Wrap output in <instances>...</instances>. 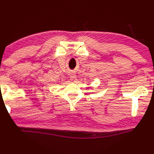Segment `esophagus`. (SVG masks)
Wrapping results in <instances>:
<instances>
[{
  "mask_svg": "<svg viewBox=\"0 0 154 154\" xmlns=\"http://www.w3.org/2000/svg\"><path fill=\"white\" fill-rule=\"evenodd\" d=\"M70 77L72 78V79H74L76 77V74H75V73H70Z\"/></svg>",
  "mask_w": 154,
  "mask_h": 154,
  "instance_id": "obj_1",
  "label": "esophagus"
}]
</instances>
